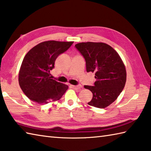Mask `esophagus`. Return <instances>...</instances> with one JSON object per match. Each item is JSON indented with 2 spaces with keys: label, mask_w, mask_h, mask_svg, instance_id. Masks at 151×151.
Listing matches in <instances>:
<instances>
[{
  "label": "esophagus",
  "mask_w": 151,
  "mask_h": 151,
  "mask_svg": "<svg viewBox=\"0 0 151 151\" xmlns=\"http://www.w3.org/2000/svg\"><path fill=\"white\" fill-rule=\"evenodd\" d=\"M70 87H71L72 88L75 89V90H79V89L81 88V85H70Z\"/></svg>",
  "instance_id": "esophagus-1"
}]
</instances>
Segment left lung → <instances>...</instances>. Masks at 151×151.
Wrapping results in <instances>:
<instances>
[{
    "label": "left lung",
    "mask_w": 151,
    "mask_h": 151,
    "mask_svg": "<svg viewBox=\"0 0 151 151\" xmlns=\"http://www.w3.org/2000/svg\"><path fill=\"white\" fill-rule=\"evenodd\" d=\"M75 47L85 58L87 72H94L96 79L93 86H84L93 94L88 104L105 108L118 98L124 87V64L114 49L105 43L82 42Z\"/></svg>",
    "instance_id": "8db88e82"
}]
</instances>
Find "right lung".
<instances>
[{"label": "right lung", "mask_w": 151, "mask_h": 151, "mask_svg": "<svg viewBox=\"0 0 151 151\" xmlns=\"http://www.w3.org/2000/svg\"><path fill=\"white\" fill-rule=\"evenodd\" d=\"M73 42L46 41L32 47L24 56L19 73V83L30 100L38 104L58 100L68 86L51 79L50 71L58 55L64 53Z\"/></svg>", "instance_id": "1"}]
</instances>
